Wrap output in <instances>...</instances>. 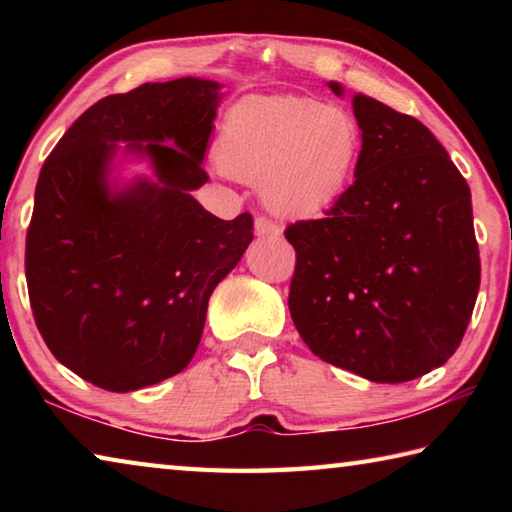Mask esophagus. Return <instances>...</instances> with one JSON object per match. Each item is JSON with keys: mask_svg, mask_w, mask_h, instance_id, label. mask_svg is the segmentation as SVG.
Listing matches in <instances>:
<instances>
[{"mask_svg": "<svg viewBox=\"0 0 512 512\" xmlns=\"http://www.w3.org/2000/svg\"><path fill=\"white\" fill-rule=\"evenodd\" d=\"M255 235L264 237V239H273V237H280L282 230H280V225L273 223L271 219H266V216H257V219H255Z\"/></svg>", "mask_w": 512, "mask_h": 512, "instance_id": "1", "label": "esophagus"}]
</instances>
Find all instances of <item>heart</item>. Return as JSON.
Here are the masks:
<instances>
[{
    "label": "heart",
    "instance_id": "1",
    "mask_svg": "<svg viewBox=\"0 0 512 512\" xmlns=\"http://www.w3.org/2000/svg\"><path fill=\"white\" fill-rule=\"evenodd\" d=\"M361 142L345 108L296 94L248 97L225 115L216 160L228 176L259 183L273 214L314 219L348 192Z\"/></svg>",
    "mask_w": 512,
    "mask_h": 512
}]
</instances>
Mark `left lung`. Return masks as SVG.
<instances>
[{
  "instance_id": "8db88e82",
  "label": "left lung",
  "mask_w": 512,
  "mask_h": 512,
  "mask_svg": "<svg viewBox=\"0 0 512 512\" xmlns=\"http://www.w3.org/2000/svg\"><path fill=\"white\" fill-rule=\"evenodd\" d=\"M352 108L354 183L325 219L284 230L296 248L289 311L316 357L402 384L443 366L470 323L481 282L472 196L418 119L366 94Z\"/></svg>"
}]
</instances>
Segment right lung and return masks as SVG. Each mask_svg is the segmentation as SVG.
Masks as SVG:
<instances>
[{"label": "right lung", "mask_w": 512, "mask_h": 512, "mask_svg": "<svg viewBox=\"0 0 512 512\" xmlns=\"http://www.w3.org/2000/svg\"><path fill=\"white\" fill-rule=\"evenodd\" d=\"M221 97L194 76L110 94L42 164L24 262L33 318L51 354L106 391L187 368L207 300L253 241L248 212L223 221L192 196ZM117 154L154 176L117 186Z\"/></svg>", "instance_id": "1"}]
</instances>
